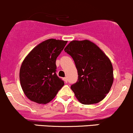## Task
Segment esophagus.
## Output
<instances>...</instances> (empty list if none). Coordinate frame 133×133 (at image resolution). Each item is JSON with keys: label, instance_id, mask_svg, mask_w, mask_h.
I'll return each mask as SVG.
<instances>
[{"label": "esophagus", "instance_id": "1", "mask_svg": "<svg viewBox=\"0 0 133 133\" xmlns=\"http://www.w3.org/2000/svg\"><path fill=\"white\" fill-rule=\"evenodd\" d=\"M63 80H64V81L65 82V83H67V82H68V79H67V77H64Z\"/></svg>", "mask_w": 133, "mask_h": 133}]
</instances>
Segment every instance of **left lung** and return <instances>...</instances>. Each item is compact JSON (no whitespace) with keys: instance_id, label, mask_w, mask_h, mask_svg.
I'll return each mask as SVG.
<instances>
[{"instance_id":"left-lung-1","label":"left lung","mask_w":133,"mask_h":133,"mask_svg":"<svg viewBox=\"0 0 133 133\" xmlns=\"http://www.w3.org/2000/svg\"><path fill=\"white\" fill-rule=\"evenodd\" d=\"M65 51L72 57L77 70V81L70 88L78 101L83 104H92L103 100L113 82L109 59L89 40L72 41Z\"/></svg>"}]
</instances>
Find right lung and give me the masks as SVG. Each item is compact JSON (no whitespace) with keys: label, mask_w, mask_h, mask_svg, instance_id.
I'll return each mask as SVG.
<instances>
[{"label":"right lung","mask_w":133,"mask_h":133,"mask_svg":"<svg viewBox=\"0 0 133 133\" xmlns=\"http://www.w3.org/2000/svg\"><path fill=\"white\" fill-rule=\"evenodd\" d=\"M66 43L47 39L34 48L24 60L20 81L29 99L38 104L48 103L63 87L64 81L56 74V61Z\"/></svg>","instance_id":"add662e5"}]
</instances>
